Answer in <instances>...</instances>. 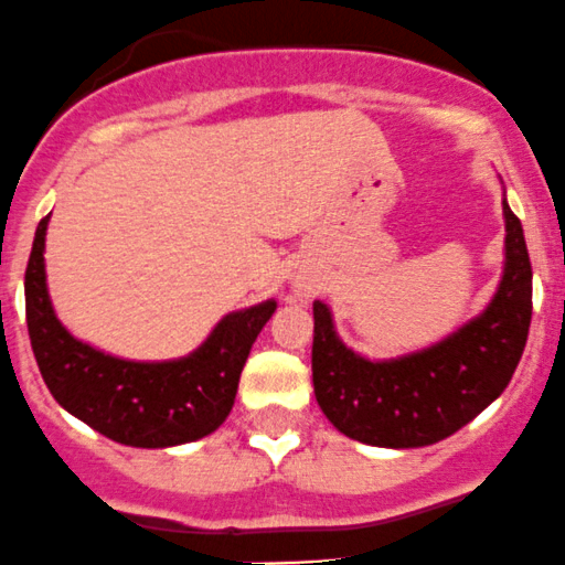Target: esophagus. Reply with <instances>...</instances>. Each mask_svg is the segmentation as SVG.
<instances>
[{"label": "esophagus", "instance_id": "esophagus-1", "mask_svg": "<svg viewBox=\"0 0 565 565\" xmlns=\"http://www.w3.org/2000/svg\"><path fill=\"white\" fill-rule=\"evenodd\" d=\"M311 292H315V284H311V281H295V295H298V298H309Z\"/></svg>", "mask_w": 565, "mask_h": 565}]
</instances>
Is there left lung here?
Here are the masks:
<instances>
[{"label": "left lung", "instance_id": "8db88e82", "mask_svg": "<svg viewBox=\"0 0 565 565\" xmlns=\"http://www.w3.org/2000/svg\"><path fill=\"white\" fill-rule=\"evenodd\" d=\"M503 276L487 309L424 350L361 355L341 341L333 311L315 300L311 372L324 418L358 443L420 448L470 424L514 377L533 315V270L503 188Z\"/></svg>", "mask_w": 565, "mask_h": 565}]
</instances>
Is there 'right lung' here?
<instances>
[{
  "instance_id": "add662e5",
  "label": "right lung",
  "mask_w": 565,
  "mask_h": 565,
  "mask_svg": "<svg viewBox=\"0 0 565 565\" xmlns=\"http://www.w3.org/2000/svg\"><path fill=\"white\" fill-rule=\"evenodd\" d=\"M45 215L24 276L26 328L51 396L114 443L172 448L213 435L235 404L241 372L276 300L230 311L193 352L172 361H130L76 339L56 317L45 281Z\"/></svg>"
}]
</instances>
